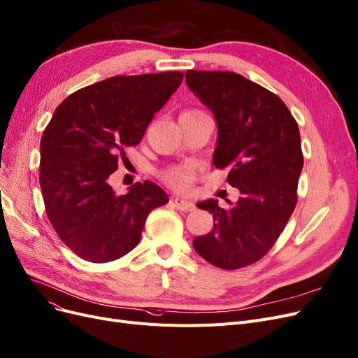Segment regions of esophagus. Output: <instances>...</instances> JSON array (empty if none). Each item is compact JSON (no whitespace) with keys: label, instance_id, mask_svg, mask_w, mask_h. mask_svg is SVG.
<instances>
[{"label":"esophagus","instance_id":"obj_1","mask_svg":"<svg viewBox=\"0 0 358 358\" xmlns=\"http://www.w3.org/2000/svg\"><path fill=\"white\" fill-rule=\"evenodd\" d=\"M172 203L176 205L177 209L184 210V213H190V210H194V203H193V201L187 199V197L176 196L174 199H172Z\"/></svg>","mask_w":358,"mask_h":358}]
</instances>
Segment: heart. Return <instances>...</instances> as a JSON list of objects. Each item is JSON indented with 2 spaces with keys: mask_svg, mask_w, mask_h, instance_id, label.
Segmentation results:
<instances>
[{
  "mask_svg": "<svg viewBox=\"0 0 358 358\" xmlns=\"http://www.w3.org/2000/svg\"><path fill=\"white\" fill-rule=\"evenodd\" d=\"M201 110H187L184 113H199ZM161 178L168 186L184 190L187 189L196 178V169L186 165H172L161 172Z\"/></svg>",
  "mask_w": 358,
  "mask_h": 358,
  "instance_id": "obj_1",
  "label": "heart"
}]
</instances>
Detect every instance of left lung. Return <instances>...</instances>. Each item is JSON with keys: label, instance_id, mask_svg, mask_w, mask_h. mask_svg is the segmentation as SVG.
I'll use <instances>...</instances> for the list:
<instances>
[{"label": "left lung", "instance_id": "obj_1", "mask_svg": "<svg viewBox=\"0 0 358 358\" xmlns=\"http://www.w3.org/2000/svg\"><path fill=\"white\" fill-rule=\"evenodd\" d=\"M186 83L217 119L214 165L229 168V184L241 190L233 206L197 205L213 214L214 227L193 248L218 268L248 267L273 248L296 206L299 128L279 96L239 73L187 71Z\"/></svg>", "mask_w": 358, "mask_h": 358}]
</instances>
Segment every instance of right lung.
<instances>
[{
    "instance_id": "right-lung-1",
    "label": "right lung",
    "mask_w": 358,
    "mask_h": 358,
    "mask_svg": "<svg viewBox=\"0 0 358 358\" xmlns=\"http://www.w3.org/2000/svg\"><path fill=\"white\" fill-rule=\"evenodd\" d=\"M182 76H112L72 92L55 110L41 138L39 184L52 229L79 258L109 262L127 255L138 245L148 215L169 202L152 181L117 196L109 177Z\"/></svg>"
}]
</instances>
